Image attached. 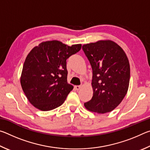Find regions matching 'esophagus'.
Instances as JSON below:
<instances>
[{"mask_svg":"<svg viewBox=\"0 0 150 150\" xmlns=\"http://www.w3.org/2000/svg\"><path fill=\"white\" fill-rule=\"evenodd\" d=\"M81 87H82V86H81V85H75V89L77 90V91H79V89H81Z\"/></svg>","mask_w":150,"mask_h":150,"instance_id":"34e87169","label":"esophagus"}]
</instances>
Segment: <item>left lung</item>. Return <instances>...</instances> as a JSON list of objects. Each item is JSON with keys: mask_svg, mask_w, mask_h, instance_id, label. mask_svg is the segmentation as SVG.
<instances>
[{"mask_svg": "<svg viewBox=\"0 0 150 150\" xmlns=\"http://www.w3.org/2000/svg\"><path fill=\"white\" fill-rule=\"evenodd\" d=\"M82 48L93 70V97L85 107L98 114L112 111L128 92L130 68L126 53L110 40L89 43Z\"/></svg>", "mask_w": 150, "mask_h": 150, "instance_id": "1", "label": "left lung"}]
</instances>
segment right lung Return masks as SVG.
I'll return each instance as SVG.
<instances>
[{"label": "right lung", "instance_id": "1", "mask_svg": "<svg viewBox=\"0 0 150 150\" xmlns=\"http://www.w3.org/2000/svg\"><path fill=\"white\" fill-rule=\"evenodd\" d=\"M58 40L42 42L25 59L20 84L29 102L42 111L56 108L64 103L73 86L67 83L66 60L81 50Z\"/></svg>", "mask_w": 150, "mask_h": 150}]
</instances>
